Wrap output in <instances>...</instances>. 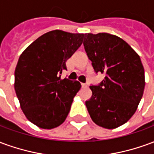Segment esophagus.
Wrapping results in <instances>:
<instances>
[{
    "instance_id": "34e87169",
    "label": "esophagus",
    "mask_w": 154,
    "mask_h": 154,
    "mask_svg": "<svg viewBox=\"0 0 154 154\" xmlns=\"http://www.w3.org/2000/svg\"><path fill=\"white\" fill-rule=\"evenodd\" d=\"M82 87H87V85L85 83H82Z\"/></svg>"
}]
</instances>
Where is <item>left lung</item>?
<instances>
[{"mask_svg": "<svg viewBox=\"0 0 154 154\" xmlns=\"http://www.w3.org/2000/svg\"><path fill=\"white\" fill-rule=\"evenodd\" d=\"M83 45L96 72L105 74L86 101L91 118L97 125L116 129L135 113L142 99L145 79L139 54L116 35L85 34Z\"/></svg>", "mask_w": 154, "mask_h": 154, "instance_id": "obj_1", "label": "left lung"}]
</instances>
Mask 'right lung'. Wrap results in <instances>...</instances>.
<instances>
[{"instance_id": "1", "label": "right lung", "mask_w": 154, "mask_h": 154, "mask_svg": "<svg viewBox=\"0 0 154 154\" xmlns=\"http://www.w3.org/2000/svg\"><path fill=\"white\" fill-rule=\"evenodd\" d=\"M84 34L59 29L41 35L20 56L15 71V90L26 118L41 129H54L65 121L77 81L62 79L66 62L80 47Z\"/></svg>"}]
</instances>
